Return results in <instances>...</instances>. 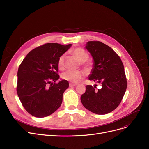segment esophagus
I'll list each match as a JSON object with an SVG mask.
<instances>
[{"instance_id": "esophagus-1", "label": "esophagus", "mask_w": 149, "mask_h": 149, "mask_svg": "<svg viewBox=\"0 0 149 149\" xmlns=\"http://www.w3.org/2000/svg\"><path fill=\"white\" fill-rule=\"evenodd\" d=\"M77 85V84H72V83H69V86L72 87V86H75Z\"/></svg>"}]
</instances>
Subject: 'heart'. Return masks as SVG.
Segmentation results:
<instances>
[{
  "label": "heart",
  "mask_w": 149,
  "mask_h": 149,
  "mask_svg": "<svg viewBox=\"0 0 149 149\" xmlns=\"http://www.w3.org/2000/svg\"><path fill=\"white\" fill-rule=\"evenodd\" d=\"M72 54L77 57L79 61L81 62L83 64L88 58V54L85 50L81 48H77L72 50ZM64 60H65V55L63 54L60 56L58 59V67L63 69L64 66ZM83 77V73L80 70H67L62 74V78L71 83H78Z\"/></svg>",
  "instance_id": "1"
}]
</instances>
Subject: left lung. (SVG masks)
<instances>
[{
  "mask_svg": "<svg viewBox=\"0 0 149 149\" xmlns=\"http://www.w3.org/2000/svg\"><path fill=\"white\" fill-rule=\"evenodd\" d=\"M85 49L93 58L89 80L100 83L102 88L87 85L81 96L83 105L97 114H105L117 108L127 89L124 67L118 55L100 41L87 42Z\"/></svg>",
  "mask_w": 149,
  "mask_h": 149,
  "instance_id": "left-lung-1",
  "label": "left lung"
}]
</instances>
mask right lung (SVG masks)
I'll return each mask as SVG.
<instances>
[{
    "label": "right lung",
    "instance_id": "obj_1",
    "mask_svg": "<svg viewBox=\"0 0 149 149\" xmlns=\"http://www.w3.org/2000/svg\"><path fill=\"white\" fill-rule=\"evenodd\" d=\"M71 46L45 44L30 51L19 66L17 93L25 110L31 115L46 117L61 106L69 82L61 80L55 83L60 78L58 62Z\"/></svg>",
    "mask_w": 149,
    "mask_h": 149
}]
</instances>
